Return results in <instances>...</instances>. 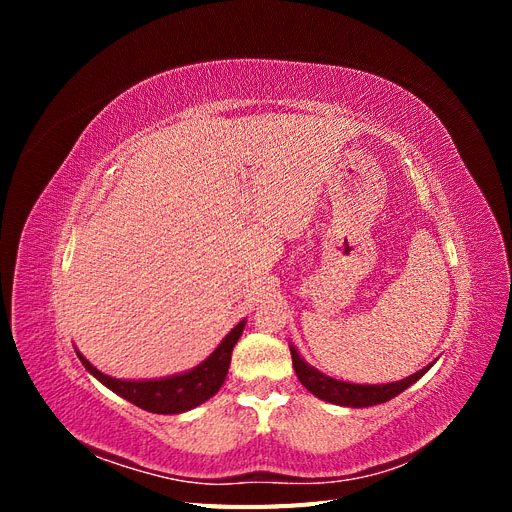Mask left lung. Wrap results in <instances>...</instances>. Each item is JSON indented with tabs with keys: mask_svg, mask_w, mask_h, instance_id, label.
Segmentation results:
<instances>
[{
	"mask_svg": "<svg viewBox=\"0 0 512 512\" xmlns=\"http://www.w3.org/2000/svg\"><path fill=\"white\" fill-rule=\"evenodd\" d=\"M290 354H292L294 371H297L301 384L309 393L316 395L318 399L329 401V404L348 406V408H367V406L384 404V401H389L397 397L401 391H406L408 386H412L431 367L427 365L421 371H416V374L391 384H352V382L333 380L329 376L320 374L318 369L309 367L294 348H290Z\"/></svg>",
	"mask_w": 512,
	"mask_h": 512,
	"instance_id": "8db88e82",
	"label": "left lung"
}]
</instances>
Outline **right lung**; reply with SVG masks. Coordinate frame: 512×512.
<instances>
[{"mask_svg":"<svg viewBox=\"0 0 512 512\" xmlns=\"http://www.w3.org/2000/svg\"><path fill=\"white\" fill-rule=\"evenodd\" d=\"M243 327L245 320H241L237 327L222 339V344L213 350L207 361L188 371V374L162 380H117L98 371L81 352L76 354H79V359L87 371H91V374H94L104 386H108L113 393L128 399L130 404L153 414H179L200 406L203 401H207L220 391L230 367L232 348L239 342Z\"/></svg>","mask_w":512,"mask_h":512,"instance_id":"add662e5","label":"right lung"}]
</instances>
